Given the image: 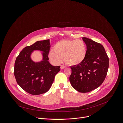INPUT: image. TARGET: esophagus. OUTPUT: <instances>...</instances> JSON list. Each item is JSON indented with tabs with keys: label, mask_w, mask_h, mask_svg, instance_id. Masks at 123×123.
<instances>
[{
	"label": "esophagus",
	"mask_w": 123,
	"mask_h": 123,
	"mask_svg": "<svg viewBox=\"0 0 123 123\" xmlns=\"http://www.w3.org/2000/svg\"><path fill=\"white\" fill-rule=\"evenodd\" d=\"M65 68H66V67L65 66H64L63 65H61V69H63Z\"/></svg>",
	"instance_id": "esophagus-1"
}]
</instances>
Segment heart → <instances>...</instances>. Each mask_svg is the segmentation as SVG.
<instances>
[{
	"instance_id": "1",
	"label": "heart",
	"mask_w": 123,
	"mask_h": 123,
	"mask_svg": "<svg viewBox=\"0 0 123 123\" xmlns=\"http://www.w3.org/2000/svg\"><path fill=\"white\" fill-rule=\"evenodd\" d=\"M53 50H50L48 56L55 64H59L64 58L69 65L80 64L85 60L87 54V47L84 41L80 39L62 40L57 43Z\"/></svg>"
}]
</instances>
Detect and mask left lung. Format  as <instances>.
I'll use <instances>...</instances> for the list:
<instances>
[{
    "label": "left lung",
    "mask_w": 123,
    "mask_h": 123,
    "mask_svg": "<svg viewBox=\"0 0 123 123\" xmlns=\"http://www.w3.org/2000/svg\"><path fill=\"white\" fill-rule=\"evenodd\" d=\"M87 54L83 62L71 66L69 80L72 87L81 93L89 92L103 83L109 66V59L103 46L94 40L83 37Z\"/></svg>",
    "instance_id": "1"
}]
</instances>
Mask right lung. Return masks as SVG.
Here are the masks:
<instances>
[{
  "label": "right lung",
  "mask_w": 123,
  "mask_h": 123,
  "mask_svg": "<svg viewBox=\"0 0 123 123\" xmlns=\"http://www.w3.org/2000/svg\"><path fill=\"white\" fill-rule=\"evenodd\" d=\"M50 43L49 39L37 41L23 48L16 60L14 75L17 82L30 94L37 95L47 92L60 71V66H53L48 61ZM35 50L43 52L42 61L35 62L31 59V54Z\"/></svg>",
  "instance_id": "add662e5"
}]
</instances>
